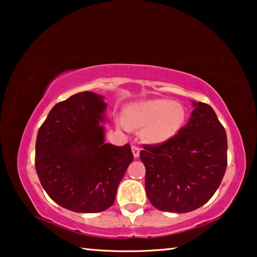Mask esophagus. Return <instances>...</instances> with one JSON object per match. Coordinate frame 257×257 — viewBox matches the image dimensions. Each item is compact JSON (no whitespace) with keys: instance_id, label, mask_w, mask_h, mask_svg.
I'll list each match as a JSON object with an SVG mask.
<instances>
[{"instance_id":"1","label":"esophagus","mask_w":257,"mask_h":257,"mask_svg":"<svg viewBox=\"0 0 257 257\" xmlns=\"http://www.w3.org/2000/svg\"><path fill=\"white\" fill-rule=\"evenodd\" d=\"M132 152H133V157H135V158H138V157H139V154H140V150H139V147H138V146H136V145H132Z\"/></svg>"}]
</instances>
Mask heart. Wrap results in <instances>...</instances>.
Here are the masks:
<instances>
[{
  "label": "heart",
  "mask_w": 257,
  "mask_h": 257,
  "mask_svg": "<svg viewBox=\"0 0 257 257\" xmlns=\"http://www.w3.org/2000/svg\"><path fill=\"white\" fill-rule=\"evenodd\" d=\"M185 110L168 99H149L126 106L124 122L127 127L144 128V139L160 144L177 135L184 124Z\"/></svg>",
  "instance_id": "heart-1"
}]
</instances>
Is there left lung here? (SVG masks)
<instances>
[{"mask_svg": "<svg viewBox=\"0 0 257 257\" xmlns=\"http://www.w3.org/2000/svg\"><path fill=\"white\" fill-rule=\"evenodd\" d=\"M191 118L178 135L157 145H143L150 202L163 212L188 213L205 205L227 168V136L208 104L193 101Z\"/></svg>", "mask_w": 257, "mask_h": 257, "instance_id": "1", "label": "left lung"}]
</instances>
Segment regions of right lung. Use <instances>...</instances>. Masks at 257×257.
Returning a JSON list of instances; mask_svg holds the SVG:
<instances>
[{
    "mask_svg": "<svg viewBox=\"0 0 257 257\" xmlns=\"http://www.w3.org/2000/svg\"><path fill=\"white\" fill-rule=\"evenodd\" d=\"M103 96L76 93L56 104L38 130L35 167L44 191L77 213L113 205L118 185L132 163L131 146L104 143Z\"/></svg>",
    "mask_w": 257,
    "mask_h": 257,
    "instance_id": "add662e5",
    "label": "right lung"
}]
</instances>
